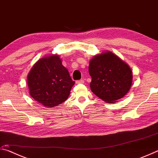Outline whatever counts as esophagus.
<instances>
[{"mask_svg": "<svg viewBox=\"0 0 158 158\" xmlns=\"http://www.w3.org/2000/svg\"><path fill=\"white\" fill-rule=\"evenodd\" d=\"M76 84H84V81L83 79L78 80V81H76Z\"/></svg>", "mask_w": 158, "mask_h": 158, "instance_id": "obj_1", "label": "esophagus"}]
</instances>
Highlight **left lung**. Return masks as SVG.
I'll return each mask as SVG.
<instances>
[{"label": "left lung", "instance_id": "1", "mask_svg": "<svg viewBox=\"0 0 158 158\" xmlns=\"http://www.w3.org/2000/svg\"><path fill=\"white\" fill-rule=\"evenodd\" d=\"M92 92L107 103H114L124 97L132 83L130 66L110 51L98 53L89 61Z\"/></svg>", "mask_w": 158, "mask_h": 158}]
</instances>
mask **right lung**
I'll use <instances>...</instances> for the list:
<instances>
[{
	"mask_svg": "<svg viewBox=\"0 0 158 158\" xmlns=\"http://www.w3.org/2000/svg\"><path fill=\"white\" fill-rule=\"evenodd\" d=\"M74 83L58 54L40 58L27 76L31 96L47 108L54 107L65 102Z\"/></svg>",
	"mask_w": 158,
	"mask_h": 158,
	"instance_id": "add662e5",
	"label": "right lung"
}]
</instances>
